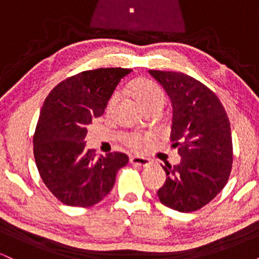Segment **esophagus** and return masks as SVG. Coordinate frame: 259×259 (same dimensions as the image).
Instances as JSON below:
<instances>
[{
	"label": "esophagus",
	"instance_id": "esophagus-1",
	"mask_svg": "<svg viewBox=\"0 0 259 259\" xmlns=\"http://www.w3.org/2000/svg\"><path fill=\"white\" fill-rule=\"evenodd\" d=\"M130 162H132V164L140 165V167H148L151 164V160L144 158V157H132Z\"/></svg>",
	"mask_w": 259,
	"mask_h": 259
}]
</instances>
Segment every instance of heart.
<instances>
[{"label":"heart","instance_id":"obj_1","mask_svg":"<svg viewBox=\"0 0 259 259\" xmlns=\"http://www.w3.org/2000/svg\"><path fill=\"white\" fill-rule=\"evenodd\" d=\"M129 90L132 95L138 100V102L141 105L142 108L153 106V105H162L164 103V94H163L162 89L159 88L156 82L151 81V80H138V81L133 82L129 86ZM118 95L112 96V99L108 102V108H112L114 103L117 102ZM147 135H142V134H132L125 140V144L130 148L135 151H140L144 148L145 145L148 141Z\"/></svg>","mask_w":259,"mask_h":259}]
</instances>
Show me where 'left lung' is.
<instances>
[{
	"label": "left lung",
	"instance_id": "8db88e82",
	"mask_svg": "<svg viewBox=\"0 0 259 259\" xmlns=\"http://www.w3.org/2000/svg\"><path fill=\"white\" fill-rule=\"evenodd\" d=\"M170 97V141L180 164L162 165L167 174L158 198L178 212H195L227 185L233 167L230 121L218 96L192 76L148 70Z\"/></svg>",
	"mask_w": 259,
	"mask_h": 259
}]
</instances>
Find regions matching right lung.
Listing matches in <instances>:
<instances>
[{
    "instance_id": "add662e5",
    "label": "right lung",
    "mask_w": 259,
    "mask_h": 259,
    "mask_svg": "<svg viewBox=\"0 0 259 259\" xmlns=\"http://www.w3.org/2000/svg\"><path fill=\"white\" fill-rule=\"evenodd\" d=\"M132 69L99 68L69 76L45 100L34 140V157L47 189L62 203L91 207L106 197L117 171L129 162L125 153L95 157L86 150L88 125L101 117L113 91Z\"/></svg>"
}]
</instances>
